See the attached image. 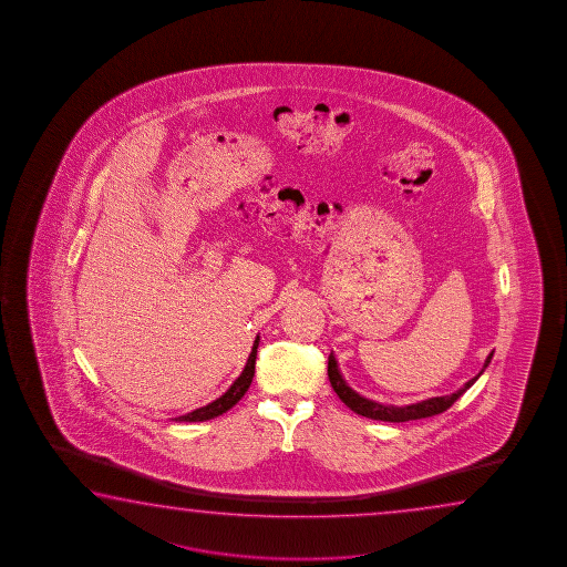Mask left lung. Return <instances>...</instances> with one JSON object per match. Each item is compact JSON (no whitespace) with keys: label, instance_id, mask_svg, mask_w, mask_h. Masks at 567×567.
<instances>
[{"label":"left lung","instance_id":"1","mask_svg":"<svg viewBox=\"0 0 567 567\" xmlns=\"http://www.w3.org/2000/svg\"><path fill=\"white\" fill-rule=\"evenodd\" d=\"M492 355H494V351H492L488 359H486L484 369L488 367ZM484 369H482V371H484ZM482 371L478 373V377H481ZM327 374H329V383L333 386L337 396H339L353 413L367 416V419H373V421H384V423H406V421H416V419H426V416H432V414L444 413V411L451 409L452 404L456 403V399H458L466 389H471L474 381L478 379V377H474V379H471L462 389H458L456 393L446 394V396H432V399H426L423 403L393 406V404H381L369 401L365 396L355 393L351 386H347L343 377H341L339 369H337V361L333 353L329 355Z\"/></svg>","mask_w":567,"mask_h":567}]
</instances>
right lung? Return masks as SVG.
<instances>
[{
    "label": "right lung",
    "mask_w": 567,
    "mask_h": 567,
    "mask_svg": "<svg viewBox=\"0 0 567 567\" xmlns=\"http://www.w3.org/2000/svg\"><path fill=\"white\" fill-rule=\"evenodd\" d=\"M258 346L259 337H256L254 347H251L250 357H248V363L244 367V371H241L240 377L234 381V384H231L230 389H228L226 393L221 394L220 399L212 401V403L206 404V406L196 409L193 413L183 414V416H178V419H174V421H178V423H200V421H210L214 416H220L221 413L230 411L231 406L238 403L241 396H244V393L250 389L251 379H254V373H256V355H258Z\"/></svg>",
    "instance_id": "obj_1"
}]
</instances>
